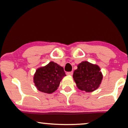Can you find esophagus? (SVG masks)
<instances>
[{
  "label": "esophagus",
  "instance_id": "1",
  "mask_svg": "<svg viewBox=\"0 0 128 128\" xmlns=\"http://www.w3.org/2000/svg\"><path fill=\"white\" fill-rule=\"evenodd\" d=\"M67 75H70V76H72L73 75V72H69L66 73Z\"/></svg>",
  "mask_w": 128,
  "mask_h": 128
}]
</instances>
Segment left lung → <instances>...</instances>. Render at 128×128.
Returning a JSON list of instances; mask_svg holds the SVG:
<instances>
[{"label": "left lung", "instance_id": "obj_1", "mask_svg": "<svg viewBox=\"0 0 128 128\" xmlns=\"http://www.w3.org/2000/svg\"><path fill=\"white\" fill-rule=\"evenodd\" d=\"M73 78L78 89L86 92H92L99 87L102 74L100 68L97 64L83 61L78 65Z\"/></svg>", "mask_w": 128, "mask_h": 128}]
</instances>
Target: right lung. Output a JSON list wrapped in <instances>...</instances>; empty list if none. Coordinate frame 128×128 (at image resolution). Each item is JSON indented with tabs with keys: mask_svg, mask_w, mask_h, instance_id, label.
<instances>
[{
	"mask_svg": "<svg viewBox=\"0 0 128 128\" xmlns=\"http://www.w3.org/2000/svg\"><path fill=\"white\" fill-rule=\"evenodd\" d=\"M65 76L62 66L50 62L46 66L36 69L34 76V82L40 92L50 94L57 90L60 81Z\"/></svg>",
	"mask_w": 128,
	"mask_h": 128,
	"instance_id": "obj_1",
	"label": "right lung"
}]
</instances>
